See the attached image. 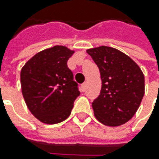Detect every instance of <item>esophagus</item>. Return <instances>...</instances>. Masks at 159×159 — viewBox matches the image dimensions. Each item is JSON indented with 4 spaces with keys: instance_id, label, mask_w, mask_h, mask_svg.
Masks as SVG:
<instances>
[{
    "instance_id": "esophagus-1",
    "label": "esophagus",
    "mask_w": 159,
    "mask_h": 159,
    "mask_svg": "<svg viewBox=\"0 0 159 159\" xmlns=\"http://www.w3.org/2000/svg\"><path fill=\"white\" fill-rule=\"evenodd\" d=\"M81 89H82L83 91H85L87 89V82L83 83L82 85H81Z\"/></svg>"
}]
</instances>
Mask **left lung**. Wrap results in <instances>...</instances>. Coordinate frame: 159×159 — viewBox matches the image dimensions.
<instances>
[{"label":"left lung","mask_w":159,"mask_h":159,"mask_svg":"<svg viewBox=\"0 0 159 159\" xmlns=\"http://www.w3.org/2000/svg\"><path fill=\"white\" fill-rule=\"evenodd\" d=\"M87 52L97 64L102 79L100 95L92 102L95 118L109 126L125 124L143 100V71L128 56L111 47L90 48Z\"/></svg>","instance_id":"1"}]
</instances>
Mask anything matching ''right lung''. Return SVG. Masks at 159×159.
<instances>
[{
  "instance_id": "obj_1",
  "label": "right lung",
  "mask_w": 159,
  "mask_h": 159,
  "mask_svg": "<svg viewBox=\"0 0 159 159\" xmlns=\"http://www.w3.org/2000/svg\"><path fill=\"white\" fill-rule=\"evenodd\" d=\"M74 51L55 46L36 54L22 68V93L28 109L40 121L57 124L70 116L80 95L67 66Z\"/></svg>"
}]
</instances>
